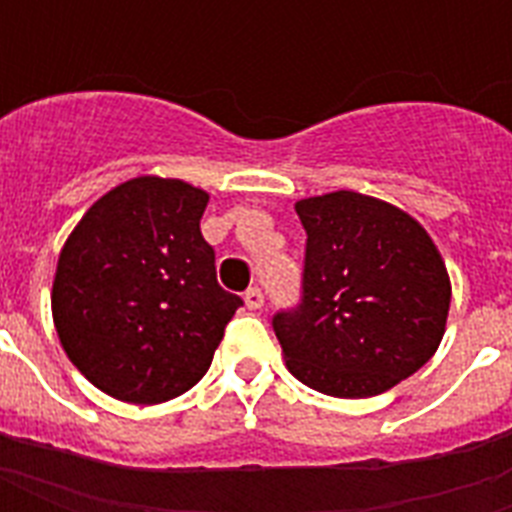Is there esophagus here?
Here are the masks:
<instances>
[{"label":"esophagus","mask_w":512,"mask_h":512,"mask_svg":"<svg viewBox=\"0 0 512 512\" xmlns=\"http://www.w3.org/2000/svg\"><path fill=\"white\" fill-rule=\"evenodd\" d=\"M244 304H246V310H260L263 307V293L257 288H249L244 293Z\"/></svg>","instance_id":"34e87169"}]
</instances>
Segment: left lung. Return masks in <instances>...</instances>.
<instances>
[{
	"mask_svg": "<svg viewBox=\"0 0 512 512\" xmlns=\"http://www.w3.org/2000/svg\"><path fill=\"white\" fill-rule=\"evenodd\" d=\"M307 230L304 301L279 312L285 367L332 397H373L436 354L450 274L422 224L392 202L329 191L296 202Z\"/></svg>",
	"mask_w": 512,
	"mask_h": 512,
	"instance_id": "obj_1",
	"label": "left lung"
}]
</instances>
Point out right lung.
I'll use <instances>...</instances> for the list:
<instances>
[{
	"mask_svg": "<svg viewBox=\"0 0 512 512\" xmlns=\"http://www.w3.org/2000/svg\"><path fill=\"white\" fill-rule=\"evenodd\" d=\"M208 200L186 180L136 175L98 197L62 246L51 285L62 351L123 403L189 392L241 307L200 233Z\"/></svg>",
	"mask_w": 512,
	"mask_h": 512,
	"instance_id": "1",
	"label": "right lung"
}]
</instances>
